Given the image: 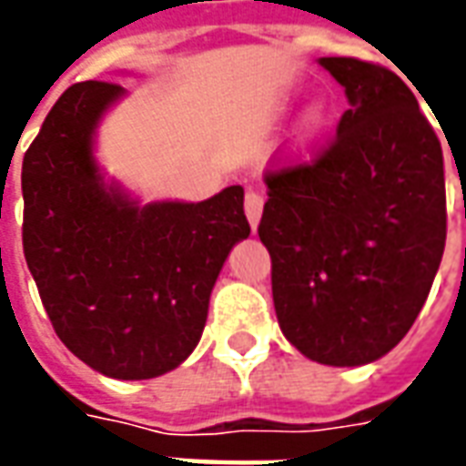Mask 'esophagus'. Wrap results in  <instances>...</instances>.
I'll return each instance as SVG.
<instances>
[{"label":"esophagus","mask_w":466,"mask_h":466,"mask_svg":"<svg viewBox=\"0 0 466 466\" xmlns=\"http://www.w3.org/2000/svg\"><path fill=\"white\" fill-rule=\"evenodd\" d=\"M262 209H264V197L259 192H254V189H247L244 194V214H247V219L252 224V229H257V224L262 219Z\"/></svg>","instance_id":"1"}]
</instances>
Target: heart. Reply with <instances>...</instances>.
<instances>
[{
  "label": "heart",
  "mask_w": 466,
  "mask_h": 466,
  "mask_svg": "<svg viewBox=\"0 0 466 466\" xmlns=\"http://www.w3.org/2000/svg\"><path fill=\"white\" fill-rule=\"evenodd\" d=\"M327 106L322 102H314L304 109L297 124H294L292 134H289V147L292 152H307L319 137L324 134V127H327Z\"/></svg>",
  "instance_id": "heart-1"
}]
</instances>
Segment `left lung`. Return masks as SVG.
<instances>
[{
    "label": "left lung",
    "instance_id": "left-lung-1",
    "mask_svg": "<svg viewBox=\"0 0 466 466\" xmlns=\"http://www.w3.org/2000/svg\"><path fill=\"white\" fill-rule=\"evenodd\" d=\"M319 65L350 109L314 162L267 174L259 239L284 337L312 361L360 367L394 350L427 302L447 239L444 159L394 72Z\"/></svg>",
    "mask_w": 466,
    "mask_h": 466
}]
</instances>
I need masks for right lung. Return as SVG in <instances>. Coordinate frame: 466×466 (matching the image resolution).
<instances>
[{
    "label": "right lung",
    "mask_w": 466,
    "mask_h": 466,
    "mask_svg": "<svg viewBox=\"0 0 466 466\" xmlns=\"http://www.w3.org/2000/svg\"><path fill=\"white\" fill-rule=\"evenodd\" d=\"M124 95L79 82L56 99L22 162V244L66 350L106 377L152 380L194 351L249 222L239 184L197 204H139L105 182L96 127Z\"/></svg>",
    "instance_id": "add662e5"
}]
</instances>
